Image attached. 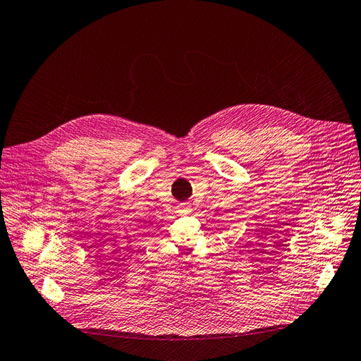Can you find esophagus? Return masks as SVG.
I'll return each instance as SVG.
<instances>
[{
	"instance_id": "34e87169",
	"label": "esophagus",
	"mask_w": 361,
	"mask_h": 361,
	"mask_svg": "<svg viewBox=\"0 0 361 361\" xmlns=\"http://www.w3.org/2000/svg\"><path fill=\"white\" fill-rule=\"evenodd\" d=\"M192 211V207H190V204H179V207H178V212L180 214V215H185V214H189Z\"/></svg>"
}]
</instances>
